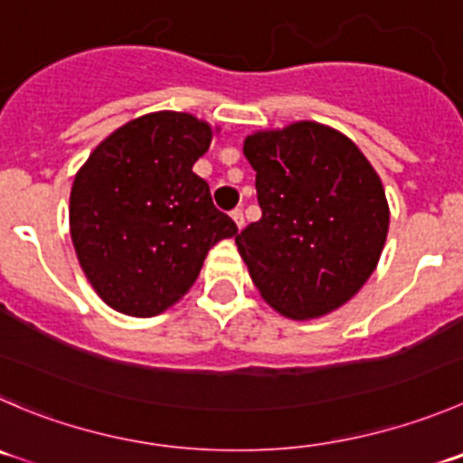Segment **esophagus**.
<instances>
[{
    "label": "esophagus",
    "mask_w": 463,
    "mask_h": 463,
    "mask_svg": "<svg viewBox=\"0 0 463 463\" xmlns=\"http://www.w3.org/2000/svg\"><path fill=\"white\" fill-rule=\"evenodd\" d=\"M232 218H234V222H236V227H239V229H243V227H245V218H243V209H234V211H232Z\"/></svg>",
    "instance_id": "obj_1"
}]
</instances>
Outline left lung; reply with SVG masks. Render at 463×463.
Instances as JSON below:
<instances>
[{
  "label": "left lung",
  "mask_w": 463,
  "mask_h": 463,
  "mask_svg": "<svg viewBox=\"0 0 463 463\" xmlns=\"http://www.w3.org/2000/svg\"><path fill=\"white\" fill-rule=\"evenodd\" d=\"M243 152L257 170L261 218L236 245L263 300L295 320L345 305L389 234L384 186L368 158L341 131L309 120L257 131Z\"/></svg>",
  "instance_id": "left-lung-1"
}]
</instances>
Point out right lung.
<instances>
[{
    "instance_id": "right-lung-1",
    "label": "right lung",
    "mask_w": 463,
    "mask_h": 463,
    "mask_svg": "<svg viewBox=\"0 0 463 463\" xmlns=\"http://www.w3.org/2000/svg\"><path fill=\"white\" fill-rule=\"evenodd\" d=\"M213 131L191 113L158 111L92 149L70 193V234L97 295L149 318L182 300L218 241L239 227L193 173Z\"/></svg>"
}]
</instances>
